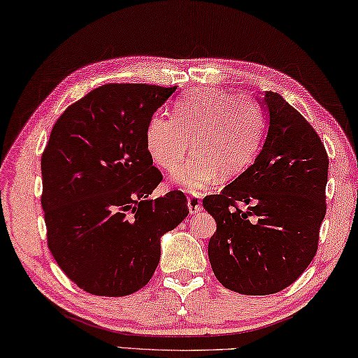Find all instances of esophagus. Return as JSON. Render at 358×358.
Listing matches in <instances>:
<instances>
[{
    "label": "esophagus",
    "instance_id": "1",
    "mask_svg": "<svg viewBox=\"0 0 358 358\" xmlns=\"http://www.w3.org/2000/svg\"><path fill=\"white\" fill-rule=\"evenodd\" d=\"M188 209L191 214H196L199 213L200 209H202V199H200L199 196H189L188 197Z\"/></svg>",
    "mask_w": 358,
    "mask_h": 358
}]
</instances>
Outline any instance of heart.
<instances>
[{
    "instance_id": "b5f03b06",
    "label": "heart",
    "mask_w": 358,
    "mask_h": 358,
    "mask_svg": "<svg viewBox=\"0 0 358 358\" xmlns=\"http://www.w3.org/2000/svg\"><path fill=\"white\" fill-rule=\"evenodd\" d=\"M174 118L158 113L145 127V149L161 169L176 171L194 139L197 153L174 180L199 193L220 178L248 169L263 139L266 117L258 104L220 90H194L174 103Z\"/></svg>"
}]
</instances>
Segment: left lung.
<instances>
[{"instance_id": "8db88e82", "label": "left lung", "mask_w": 358, "mask_h": 358, "mask_svg": "<svg viewBox=\"0 0 358 358\" xmlns=\"http://www.w3.org/2000/svg\"><path fill=\"white\" fill-rule=\"evenodd\" d=\"M264 103L263 150L220 194L203 199L217 223L208 245L213 272L241 294H273L298 280L316 255L327 213L324 143L280 94L267 91Z\"/></svg>"}]
</instances>
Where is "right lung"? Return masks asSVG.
I'll list each match as a JSON object with an SVG mask.
<instances>
[{"label":"right lung","mask_w":358,"mask_h":358,"mask_svg":"<svg viewBox=\"0 0 358 358\" xmlns=\"http://www.w3.org/2000/svg\"><path fill=\"white\" fill-rule=\"evenodd\" d=\"M178 86L109 83L68 106L42 153L41 205L51 255L82 290L126 296L150 281L161 235L188 215L179 189L149 199L162 180L145 127Z\"/></svg>","instance_id":"right-lung-1"}]
</instances>
